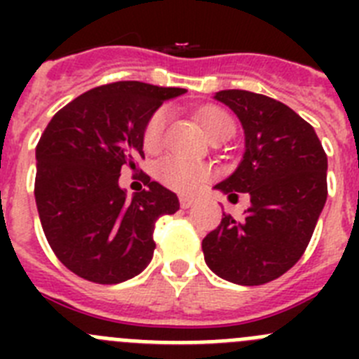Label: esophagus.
<instances>
[{"instance_id":"34e87169","label":"esophagus","mask_w":359,"mask_h":359,"mask_svg":"<svg viewBox=\"0 0 359 359\" xmlns=\"http://www.w3.org/2000/svg\"><path fill=\"white\" fill-rule=\"evenodd\" d=\"M180 205H182V208H190L194 205V198H190V196H180Z\"/></svg>"}]
</instances>
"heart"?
<instances>
[{
    "mask_svg": "<svg viewBox=\"0 0 359 359\" xmlns=\"http://www.w3.org/2000/svg\"><path fill=\"white\" fill-rule=\"evenodd\" d=\"M198 120L205 133L210 136V140L215 136L223 135V133L236 131V123H233L231 116L221 107H203L198 113ZM167 123H169V109L167 107H160L149 116L144 133H142V144H144L145 151L154 152L161 147ZM154 174H156L158 182L176 190V192H194L210 177L212 170L210 167L203 163H196V161L183 160V158L177 156H167L158 161L156 167H154Z\"/></svg>",
    "mask_w": 359,
    "mask_h": 359,
    "instance_id": "1",
    "label": "heart"
}]
</instances>
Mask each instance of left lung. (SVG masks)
Returning <instances> with one entry per match:
<instances>
[{"label": "left lung", "mask_w": 359, "mask_h": 359, "mask_svg": "<svg viewBox=\"0 0 359 359\" xmlns=\"http://www.w3.org/2000/svg\"><path fill=\"white\" fill-rule=\"evenodd\" d=\"M226 104L246 135L237 170L215 185L230 199L250 194L241 221L223 214L203 239L208 268L243 286L284 275L304 255L327 199V154L315 129L286 104L261 93L224 90Z\"/></svg>", "instance_id": "left-lung-1"}]
</instances>
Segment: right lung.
<instances>
[{
	"mask_svg": "<svg viewBox=\"0 0 359 359\" xmlns=\"http://www.w3.org/2000/svg\"><path fill=\"white\" fill-rule=\"evenodd\" d=\"M183 88L138 81L98 86L66 104L36 147L34 194L57 259L95 284H118L151 262L154 226L180 208L174 192L140 170L147 189L126 198L120 170H138L149 116Z\"/></svg>",
	"mask_w": 359,
	"mask_h": 359,
	"instance_id": "obj_1",
	"label": "right lung"
}]
</instances>
